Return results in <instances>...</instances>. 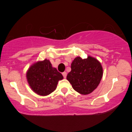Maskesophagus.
Here are the masks:
<instances>
[{"instance_id":"esophagus-1","label":"esophagus","mask_w":132,"mask_h":132,"mask_svg":"<svg viewBox=\"0 0 132 132\" xmlns=\"http://www.w3.org/2000/svg\"><path fill=\"white\" fill-rule=\"evenodd\" d=\"M62 75H63V77H64V78H66V76H67V73H66V72H63V73H62Z\"/></svg>"}]
</instances>
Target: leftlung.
I'll return each mask as SVG.
<instances>
[{
    "label": "left lung",
    "mask_w": 132,
    "mask_h": 132,
    "mask_svg": "<svg viewBox=\"0 0 132 132\" xmlns=\"http://www.w3.org/2000/svg\"><path fill=\"white\" fill-rule=\"evenodd\" d=\"M71 71L67 79L76 91L83 95L91 93L97 88L102 78L103 70L99 61L91 56L76 57L71 63Z\"/></svg>",
    "instance_id": "1"
}]
</instances>
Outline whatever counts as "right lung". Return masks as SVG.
I'll list each match as a JSON object with an SVG mask.
<instances>
[{"instance_id": "obj_1", "label": "right lung", "mask_w": 132, "mask_h": 132, "mask_svg": "<svg viewBox=\"0 0 132 132\" xmlns=\"http://www.w3.org/2000/svg\"><path fill=\"white\" fill-rule=\"evenodd\" d=\"M28 84L35 92L47 95L56 88L57 82L63 79V75L53 68L49 60H45L33 64L27 71Z\"/></svg>"}]
</instances>
